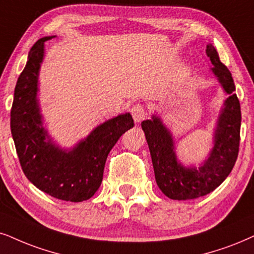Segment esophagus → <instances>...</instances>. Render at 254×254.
Here are the masks:
<instances>
[{
	"instance_id": "esophagus-1",
	"label": "esophagus",
	"mask_w": 254,
	"mask_h": 254,
	"mask_svg": "<svg viewBox=\"0 0 254 254\" xmlns=\"http://www.w3.org/2000/svg\"><path fill=\"white\" fill-rule=\"evenodd\" d=\"M131 114H132L133 121L136 122V123H140V122L145 120L147 115L145 108H144L142 104H134L133 108L131 109Z\"/></svg>"
}]
</instances>
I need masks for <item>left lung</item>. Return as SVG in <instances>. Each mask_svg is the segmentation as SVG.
I'll return each instance as SVG.
<instances>
[{
  "mask_svg": "<svg viewBox=\"0 0 254 254\" xmlns=\"http://www.w3.org/2000/svg\"><path fill=\"white\" fill-rule=\"evenodd\" d=\"M206 54L214 65L213 73L230 96L218 121L214 146L204 164L198 170L179 164L171 134L158 117L153 116L152 120L142 123L157 185L166 197L175 200L203 197L216 190L232 171L239 152L242 112L239 99L234 94L236 86L232 75L226 65L220 62L212 44H207Z\"/></svg>",
  "mask_w": 254,
  "mask_h": 254,
  "instance_id": "obj_1",
  "label": "left lung"
}]
</instances>
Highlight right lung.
Wrapping results in <instances>:
<instances>
[{"mask_svg":"<svg viewBox=\"0 0 254 254\" xmlns=\"http://www.w3.org/2000/svg\"><path fill=\"white\" fill-rule=\"evenodd\" d=\"M51 38H41L29 51L25 68L15 86L10 129L25 177L51 197L78 203L98 190L109 152L134 123L130 114L120 115L96 127L68 152L48 140L36 95L44 42Z\"/></svg>","mask_w":254,"mask_h":254,"instance_id":"obj_1","label":"right lung"}]
</instances>
